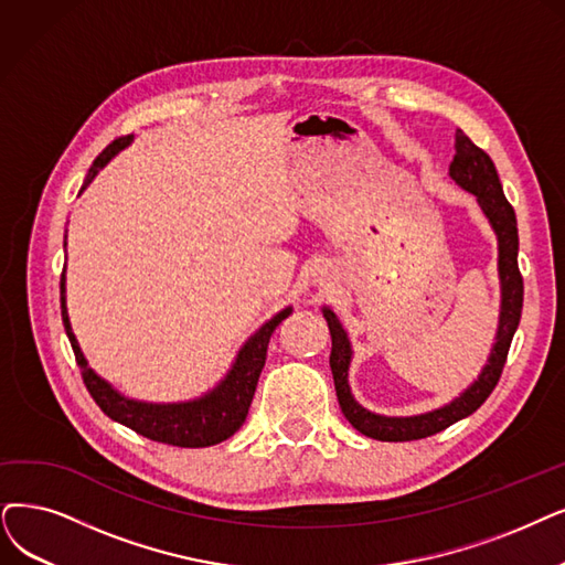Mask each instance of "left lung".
<instances>
[{
  "instance_id": "8db88e82",
  "label": "left lung",
  "mask_w": 565,
  "mask_h": 565,
  "mask_svg": "<svg viewBox=\"0 0 565 565\" xmlns=\"http://www.w3.org/2000/svg\"><path fill=\"white\" fill-rule=\"evenodd\" d=\"M457 154L452 164H449V175L457 185H461L466 192L478 199L482 213L487 215L491 230L499 238V276H501V318H499V331H495V343L491 348L487 366L478 375L472 385L459 394L455 401L431 413L413 415V417H385L375 415L354 401L350 385H348V371L352 361V348L348 341V333L338 322L335 312L331 308H322L324 320L331 331V373L335 396L341 403V411L348 417V422L356 428L359 434H364L375 440L387 443H403V440H419L426 436H434L443 428L452 426L455 422L476 413L480 405L489 398L493 387L499 385V377L503 373L508 350L512 343V335L522 320V303H524V280L519 274L516 253H519V234H516V217L510 201L503 194V185L495 173V167L491 157L472 143L461 129H457L455 137Z\"/></svg>"
}]
</instances>
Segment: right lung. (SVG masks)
<instances>
[{"label": "right lung", "instance_id": "right-lung-1", "mask_svg": "<svg viewBox=\"0 0 565 565\" xmlns=\"http://www.w3.org/2000/svg\"><path fill=\"white\" fill-rule=\"evenodd\" d=\"M131 143V137H120L106 146L97 160L89 167L85 183L81 190H85L93 183L95 175L116 157L122 148ZM66 245V236H64ZM66 278L62 270L60 278V306H62V322L64 331L70 335V343L76 354V364L81 366V375L89 396L108 415L131 431H137L150 440L167 443L175 447H209L217 445L222 440L232 438L238 428L243 426L247 417V408H250L259 373L266 364V348L270 341V333L287 318L291 308L280 310L276 318H270L257 333L247 338L245 345L238 350L236 361L232 364V371L220 380V385L194 401L183 403H146L134 401L125 394H120L116 387H110L104 377H99L93 369L87 366V359L81 352V345L72 331L70 312H66Z\"/></svg>", "mask_w": 565, "mask_h": 565}]
</instances>
